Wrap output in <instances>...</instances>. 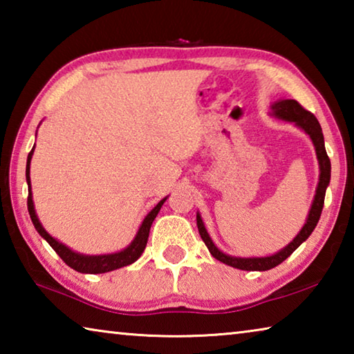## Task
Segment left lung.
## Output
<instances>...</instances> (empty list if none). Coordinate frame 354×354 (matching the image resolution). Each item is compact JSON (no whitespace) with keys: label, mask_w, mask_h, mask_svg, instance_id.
Returning <instances> with one entry per match:
<instances>
[{"label":"left lung","mask_w":354,"mask_h":354,"mask_svg":"<svg viewBox=\"0 0 354 354\" xmlns=\"http://www.w3.org/2000/svg\"><path fill=\"white\" fill-rule=\"evenodd\" d=\"M273 115H277L278 118L287 120V122H293L301 129H304V133L309 134L310 139L314 142L315 151H317V159H319L320 164V181H319V187H317L315 196H314V203L313 207H310L308 220L304 226L299 231V234L293 239V241L287 245L286 248H283L279 253L273 254V256H267V257H232L227 256L225 253L215 247L214 242L209 237L205 225H203V220L200 217V214H196V226H198V232L203 239V242L206 243L207 250L211 251V254L215 257V259L226 263V266H231L234 268H241V270H248V272H263V270H270V268L279 266L281 262L286 261L293 251H295L299 245H301L306 239L310 236V232L315 230L317 223H319L320 215H322V209L323 205H325V194H326V187L329 184V179H331V160H329L326 149H325V140H323V133H322V127L319 123V120L315 118L314 113H310L309 111L304 109V107L298 103L295 100H281L277 101L272 106Z\"/></svg>","instance_id":"left-lung-1"}]
</instances>
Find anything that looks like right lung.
<instances>
[{"label": "right lung", "instance_id": "add662e5", "mask_svg": "<svg viewBox=\"0 0 354 354\" xmlns=\"http://www.w3.org/2000/svg\"><path fill=\"white\" fill-rule=\"evenodd\" d=\"M34 148L29 151L28 154V162H26V181H28V211L29 215H31V220L34 223V227L37 230L39 234L45 239V241L50 243V247L56 251V253L61 256V259L67 263L68 267L73 268V270L80 272V273H106V272H112L117 270V268H122L124 266H129V263L136 262L139 259L140 254L143 253V250L147 247L148 242V236H149V227H151L153 221L156 218V215L160 211V207L164 205V200H160L156 207L149 212L145 220L142 221V226L139 227V232L128 248H124L120 253H113V254H103V256H84L80 253H75L70 248L65 247L61 242H57L56 239H53L48 232L44 230V226L40 225V221L35 215L34 211V203H32V192H31V179H29V164H31V158H32Z\"/></svg>", "mask_w": 354, "mask_h": 354}]
</instances>
